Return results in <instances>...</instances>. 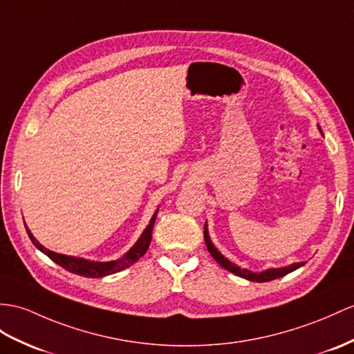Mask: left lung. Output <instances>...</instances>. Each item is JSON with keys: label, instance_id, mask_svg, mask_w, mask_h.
<instances>
[{"label": "left lung", "instance_id": "left-lung-1", "mask_svg": "<svg viewBox=\"0 0 354 354\" xmlns=\"http://www.w3.org/2000/svg\"><path fill=\"white\" fill-rule=\"evenodd\" d=\"M204 242H205V245H207V249H209V252L212 254V257L223 267V269H227V270H230L231 273L237 274V277L245 278V279L252 281V282H269V281H273V279L282 278V277H286V274H288L290 272L296 270V269H299V267H301V266L305 264V263H295V264H291V266H288V267H281V269H269V270L261 272V273H254V272H251V270L240 269L239 266H236V264H232L231 261H228L227 258L223 257V255L218 251V249L213 246L212 240H210V237H209V231H207V222H205V225H204Z\"/></svg>", "mask_w": 354, "mask_h": 354}]
</instances>
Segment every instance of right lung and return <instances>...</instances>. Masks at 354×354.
Returning <instances> with one entry per match:
<instances>
[{"instance_id":"obj_1","label":"right lung","mask_w":354,"mask_h":354,"mask_svg":"<svg viewBox=\"0 0 354 354\" xmlns=\"http://www.w3.org/2000/svg\"><path fill=\"white\" fill-rule=\"evenodd\" d=\"M156 216H158V212L153 214L149 227L144 230L142 236L135 243V246L131 249V251H129L123 258H120V260L109 261V263H94V261L82 260V258H73V257H66L62 254H55L53 251H49V249H46L45 246H41L37 240L34 239V236L31 234V231L28 228H27V232L32 245L37 249H40L43 254H46L50 260L55 261L58 266H62L63 269L76 274H81V277H85V278H102V277H108V274L123 270L126 267H131L133 263L140 260L145 252H147L151 242V231H153Z\"/></svg>"}]
</instances>
